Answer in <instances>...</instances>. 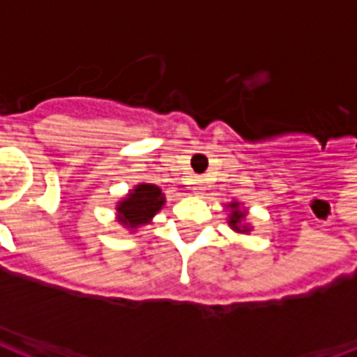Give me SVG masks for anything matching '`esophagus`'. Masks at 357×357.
Segmentation results:
<instances>
[{"mask_svg": "<svg viewBox=\"0 0 357 357\" xmlns=\"http://www.w3.org/2000/svg\"><path fill=\"white\" fill-rule=\"evenodd\" d=\"M193 191L197 195L204 193V191H206V181H204V179H202V178L193 179Z\"/></svg>", "mask_w": 357, "mask_h": 357, "instance_id": "esophagus-1", "label": "esophagus"}]
</instances>
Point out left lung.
Returning <instances> with one entry per match:
<instances>
[{
    "label": "left lung",
    "instance_id": "8db88e82",
    "mask_svg": "<svg viewBox=\"0 0 357 357\" xmlns=\"http://www.w3.org/2000/svg\"><path fill=\"white\" fill-rule=\"evenodd\" d=\"M229 206L233 208V214H231V220H229V225H231L235 231H241V233L248 231V227H243V225H241V220L245 218V212H241L239 204H237V202H233V204H229Z\"/></svg>",
    "mask_w": 357,
    "mask_h": 357
}]
</instances>
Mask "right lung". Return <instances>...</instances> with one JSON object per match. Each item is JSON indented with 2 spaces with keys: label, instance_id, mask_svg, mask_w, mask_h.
<instances>
[{
  "label": "right lung",
  "instance_id": "obj_1",
  "mask_svg": "<svg viewBox=\"0 0 357 357\" xmlns=\"http://www.w3.org/2000/svg\"><path fill=\"white\" fill-rule=\"evenodd\" d=\"M164 195L156 185L141 183L118 204V218L126 227H139L147 224L158 210L162 208Z\"/></svg>",
  "mask_w": 357,
  "mask_h": 357
}]
</instances>
